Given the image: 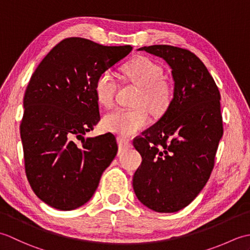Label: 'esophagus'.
<instances>
[{
  "label": "esophagus",
  "mask_w": 250,
  "mask_h": 250,
  "mask_svg": "<svg viewBox=\"0 0 250 250\" xmlns=\"http://www.w3.org/2000/svg\"><path fill=\"white\" fill-rule=\"evenodd\" d=\"M118 145H119V150L120 151H124L125 149H128V148L132 147L131 143L129 141H126L125 139H121V137H118Z\"/></svg>",
  "instance_id": "obj_1"
}]
</instances>
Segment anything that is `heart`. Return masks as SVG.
Here are the masks:
<instances>
[{"instance_id":"obj_1","label":"heart","mask_w":250,"mask_h":250,"mask_svg":"<svg viewBox=\"0 0 250 250\" xmlns=\"http://www.w3.org/2000/svg\"><path fill=\"white\" fill-rule=\"evenodd\" d=\"M125 74L132 83L140 87L135 108H117L103 119V128L119 135L130 137L144 129L149 122V115L145 106L152 113L161 114L173 98L171 86L163 81V70L156 62L146 57L136 58L125 66ZM94 94L98 102L109 107L113 105L117 82L109 70L101 72L94 82Z\"/></svg>"}]
</instances>
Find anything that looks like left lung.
Here are the masks:
<instances>
[{
	"mask_svg": "<svg viewBox=\"0 0 250 250\" xmlns=\"http://www.w3.org/2000/svg\"><path fill=\"white\" fill-rule=\"evenodd\" d=\"M137 50L160 57L172 70L173 99L155 125L133 141L142 164L133 176L142 204L157 213H175L192 202L213 171L224 134L220 93L193 52L169 45Z\"/></svg>",
	"mask_w": 250,
	"mask_h": 250,
	"instance_id": "obj_1",
	"label": "left lung"
}]
</instances>
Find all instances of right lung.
<instances>
[{"label": "right lung", "mask_w": 250, "mask_h": 250, "mask_svg": "<svg viewBox=\"0 0 250 250\" xmlns=\"http://www.w3.org/2000/svg\"><path fill=\"white\" fill-rule=\"evenodd\" d=\"M131 50L70 37L56 45L32 75L20 135L26 177L47 205L72 210L86 204L116 157L114 134H84L100 121L95 79Z\"/></svg>", "instance_id": "right-lung-1"}]
</instances>
